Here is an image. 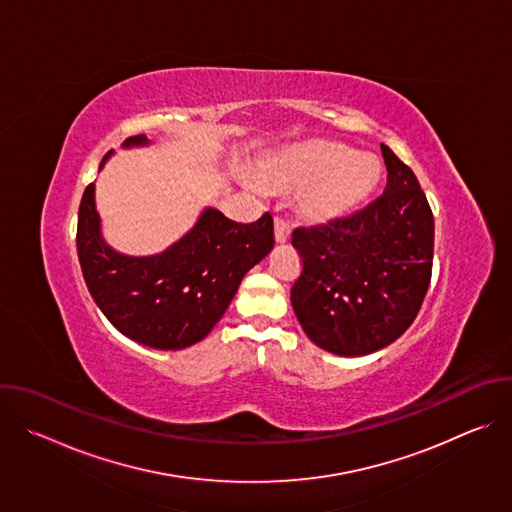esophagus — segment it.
Masks as SVG:
<instances>
[{
    "label": "esophagus",
    "instance_id": "esophagus-1",
    "mask_svg": "<svg viewBox=\"0 0 512 512\" xmlns=\"http://www.w3.org/2000/svg\"><path fill=\"white\" fill-rule=\"evenodd\" d=\"M275 231V241L277 243H285L287 239H289V233H291V229H289V225H287V221H283L281 216H277L275 218V227H273Z\"/></svg>",
    "mask_w": 512,
    "mask_h": 512
}]
</instances>
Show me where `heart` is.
<instances>
[{
  "label": "heart",
  "mask_w": 512,
  "mask_h": 512,
  "mask_svg": "<svg viewBox=\"0 0 512 512\" xmlns=\"http://www.w3.org/2000/svg\"><path fill=\"white\" fill-rule=\"evenodd\" d=\"M383 168L375 156H356L338 141L294 145L261 166L265 186L300 192V212L316 223L336 221L358 210L381 182Z\"/></svg>",
  "instance_id": "obj_1"
}]
</instances>
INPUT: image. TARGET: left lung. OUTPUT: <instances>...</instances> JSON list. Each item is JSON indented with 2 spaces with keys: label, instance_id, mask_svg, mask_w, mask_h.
Wrapping results in <instances>:
<instances>
[{
  "label": "left lung",
  "instance_id": "1",
  "mask_svg": "<svg viewBox=\"0 0 512 512\" xmlns=\"http://www.w3.org/2000/svg\"><path fill=\"white\" fill-rule=\"evenodd\" d=\"M383 196L328 225L300 227L302 273L291 306L320 348L362 356L395 342L415 320L433 263V214L413 174L381 143Z\"/></svg>",
  "mask_w": 512,
  "mask_h": 512
}]
</instances>
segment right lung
Masks as SVG:
<instances>
[{
  "instance_id": "right-lung-1",
  "label": "right lung",
  "mask_w": 512,
  "mask_h": 512,
  "mask_svg": "<svg viewBox=\"0 0 512 512\" xmlns=\"http://www.w3.org/2000/svg\"><path fill=\"white\" fill-rule=\"evenodd\" d=\"M148 143L145 135H133L123 145ZM271 249L269 212L243 225L206 208L194 229L164 253L129 257L101 237L95 184L79 206L77 251L91 296L121 334L150 348L178 350L202 340L227 312L245 273Z\"/></svg>"
}]
</instances>
